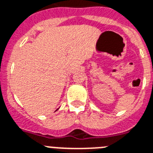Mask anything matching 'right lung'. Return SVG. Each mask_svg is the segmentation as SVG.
<instances>
[{
  "instance_id": "1",
  "label": "right lung",
  "mask_w": 153,
  "mask_h": 153,
  "mask_svg": "<svg viewBox=\"0 0 153 153\" xmlns=\"http://www.w3.org/2000/svg\"><path fill=\"white\" fill-rule=\"evenodd\" d=\"M57 110H58V109H57Z\"/></svg>"
}]
</instances>
